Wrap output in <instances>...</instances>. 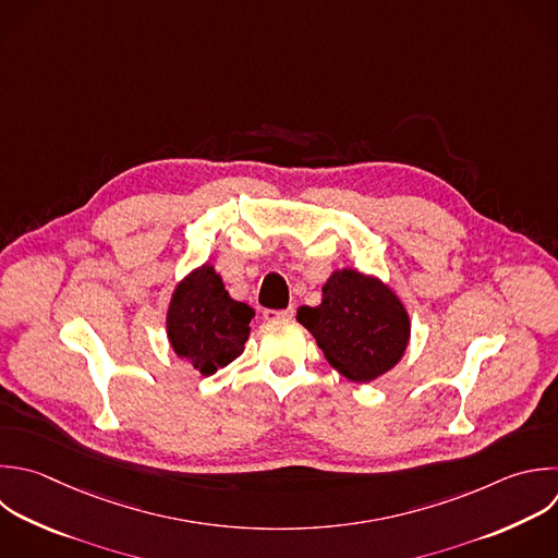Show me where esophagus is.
I'll use <instances>...</instances> for the list:
<instances>
[{
  "instance_id": "esophagus-1",
  "label": "esophagus",
  "mask_w": 558,
  "mask_h": 558,
  "mask_svg": "<svg viewBox=\"0 0 558 558\" xmlns=\"http://www.w3.org/2000/svg\"><path fill=\"white\" fill-rule=\"evenodd\" d=\"M294 316V307H286V310H264V320L275 323V320H288Z\"/></svg>"
}]
</instances>
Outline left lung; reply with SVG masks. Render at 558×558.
I'll return each instance as SVG.
<instances>
[{
    "mask_svg": "<svg viewBox=\"0 0 558 558\" xmlns=\"http://www.w3.org/2000/svg\"><path fill=\"white\" fill-rule=\"evenodd\" d=\"M296 320L316 338L327 362L357 384L388 373L410 340V316L399 296L353 268L333 270L320 305L299 307Z\"/></svg>",
    "mask_w": 558,
    "mask_h": 558,
    "instance_id": "8db88e82",
    "label": "left lung"
}]
</instances>
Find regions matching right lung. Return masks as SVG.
<instances>
[{
	"label": "right lung",
	"mask_w": 558,
	"mask_h": 558,
	"mask_svg": "<svg viewBox=\"0 0 558 558\" xmlns=\"http://www.w3.org/2000/svg\"><path fill=\"white\" fill-rule=\"evenodd\" d=\"M253 316L251 305L229 296L216 268L203 264L177 286L166 327L174 353L214 375L242 355Z\"/></svg>",
	"instance_id": "add662e5"
}]
</instances>
